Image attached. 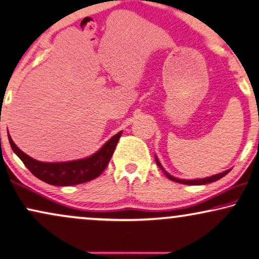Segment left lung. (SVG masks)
Here are the masks:
<instances>
[{"label": "left lung", "mask_w": 259, "mask_h": 259, "mask_svg": "<svg viewBox=\"0 0 259 259\" xmlns=\"http://www.w3.org/2000/svg\"><path fill=\"white\" fill-rule=\"evenodd\" d=\"M156 162H157V164H158V166L160 167V169L164 170V169H163V166L160 165V163L158 162V159H157V157H156ZM230 171H231V169H230V170H226V171H225V172H221V174L214 175V176L207 177V179H201V180H191V181H188V180H179V179H176V177L171 176V175H169V174H167V172H165V171H164V174L166 175V176H167V179L171 180V181H174V182H177V183H182V184H189V186H201V184H207V183H210V182H215V181L220 180L221 177H224L225 175H227L228 172H230Z\"/></svg>", "instance_id": "obj_1"}]
</instances>
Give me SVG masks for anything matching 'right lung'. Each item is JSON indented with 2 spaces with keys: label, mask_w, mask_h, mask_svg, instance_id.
<instances>
[{
  "label": "right lung",
  "mask_w": 259,
  "mask_h": 259,
  "mask_svg": "<svg viewBox=\"0 0 259 259\" xmlns=\"http://www.w3.org/2000/svg\"><path fill=\"white\" fill-rule=\"evenodd\" d=\"M121 132L115 134L101 149L88 158L64 163H44L27 156L12 140L9 143L16 156L22 160L27 169L44 182L52 186H75L99 177L108 165Z\"/></svg>",
  "instance_id": "right-lung-1"
}]
</instances>
